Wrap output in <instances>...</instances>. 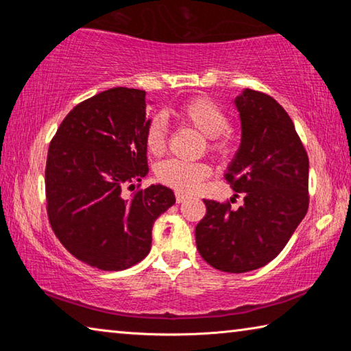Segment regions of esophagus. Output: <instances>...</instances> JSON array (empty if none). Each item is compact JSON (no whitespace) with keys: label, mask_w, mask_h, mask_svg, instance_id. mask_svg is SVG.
Here are the masks:
<instances>
[{"label":"esophagus","mask_w":351,"mask_h":351,"mask_svg":"<svg viewBox=\"0 0 351 351\" xmlns=\"http://www.w3.org/2000/svg\"><path fill=\"white\" fill-rule=\"evenodd\" d=\"M186 199H187V195L176 192V201H178V203H184V201H186Z\"/></svg>","instance_id":"1"}]
</instances>
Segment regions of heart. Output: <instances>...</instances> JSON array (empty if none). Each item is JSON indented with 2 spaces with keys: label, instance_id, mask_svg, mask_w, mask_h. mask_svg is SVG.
<instances>
[{
  "label": "heart",
  "instance_id": "heart-1",
  "mask_svg": "<svg viewBox=\"0 0 351 351\" xmlns=\"http://www.w3.org/2000/svg\"><path fill=\"white\" fill-rule=\"evenodd\" d=\"M171 114L180 123L192 125L207 136L209 150L224 156L232 147V134L228 130V114L217 104L206 97H195L178 106ZM145 147L153 154L162 153L165 148V125L159 117H154L145 130ZM212 169L206 162H186L180 159H167L159 164L156 175L165 186L180 193H193L210 176Z\"/></svg>",
  "mask_w": 351,
  "mask_h": 351
}]
</instances>
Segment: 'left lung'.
<instances>
[{
  "label": "left lung",
  "instance_id": "left-lung-1",
  "mask_svg": "<svg viewBox=\"0 0 351 351\" xmlns=\"http://www.w3.org/2000/svg\"><path fill=\"white\" fill-rule=\"evenodd\" d=\"M241 144L226 180L245 204L204 199L195 228L201 257L224 272H249L274 260L306 215L308 154L294 123L276 99L246 90L235 99ZM239 197V195H235Z\"/></svg>",
  "mask_w": 351,
  "mask_h": 351
}]
</instances>
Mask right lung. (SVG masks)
Returning <instances> with one entry per match:
<instances>
[{
    "label": "right lung",
    "mask_w": 351,
    "mask_h": 351,
    "mask_svg": "<svg viewBox=\"0 0 351 351\" xmlns=\"http://www.w3.org/2000/svg\"><path fill=\"white\" fill-rule=\"evenodd\" d=\"M145 91L111 88L75 105L52 138L46 161L51 228L68 251L102 271L139 263L156 218L175 204L156 184L125 197L148 173Z\"/></svg>",
    "instance_id": "1"
}]
</instances>
